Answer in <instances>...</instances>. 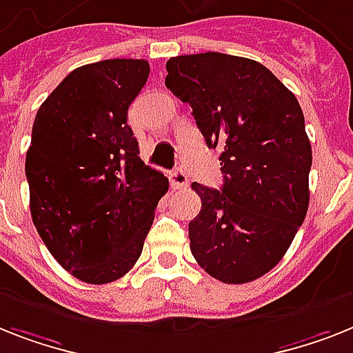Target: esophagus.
<instances>
[{
	"label": "esophagus",
	"mask_w": 353,
	"mask_h": 353,
	"mask_svg": "<svg viewBox=\"0 0 353 353\" xmlns=\"http://www.w3.org/2000/svg\"><path fill=\"white\" fill-rule=\"evenodd\" d=\"M170 183L173 189H182V188H188L189 185V179L188 174L183 173L182 170H176L170 174Z\"/></svg>",
	"instance_id": "34e87169"
}]
</instances>
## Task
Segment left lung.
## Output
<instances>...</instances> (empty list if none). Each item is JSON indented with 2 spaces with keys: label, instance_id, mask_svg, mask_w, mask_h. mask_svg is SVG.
I'll list each match as a JSON object with an SVG mask.
<instances>
[{
  "label": "left lung",
  "instance_id": "1",
  "mask_svg": "<svg viewBox=\"0 0 353 353\" xmlns=\"http://www.w3.org/2000/svg\"><path fill=\"white\" fill-rule=\"evenodd\" d=\"M165 86L193 108L223 185L193 182L202 209L189 222L194 260L223 283L274 269L308 211L312 148L298 99L258 61L220 52L179 55Z\"/></svg>",
  "mask_w": 353,
  "mask_h": 353
}]
</instances>
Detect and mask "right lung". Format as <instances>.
<instances>
[{"label":"right lung","mask_w":353,"mask_h":353,"mask_svg":"<svg viewBox=\"0 0 353 353\" xmlns=\"http://www.w3.org/2000/svg\"><path fill=\"white\" fill-rule=\"evenodd\" d=\"M144 59L75 68L39 106L26 151L32 222L57 263L104 285L135 265L170 188L145 165L128 124L144 88Z\"/></svg>","instance_id":"1"}]
</instances>
